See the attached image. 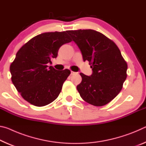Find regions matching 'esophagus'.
Returning <instances> with one entry per match:
<instances>
[{
	"label": "esophagus",
	"instance_id": "34e87169",
	"mask_svg": "<svg viewBox=\"0 0 146 146\" xmlns=\"http://www.w3.org/2000/svg\"><path fill=\"white\" fill-rule=\"evenodd\" d=\"M75 73H76V72H74V71H71V75H74V74H75Z\"/></svg>",
	"mask_w": 146,
	"mask_h": 146
}]
</instances>
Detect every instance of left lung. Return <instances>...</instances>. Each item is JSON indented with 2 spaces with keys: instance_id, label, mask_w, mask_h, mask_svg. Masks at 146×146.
I'll return each instance as SVG.
<instances>
[{
  "instance_id": "1",
  "label": "left lung",
  "mask_w": 146,
  "mask_h": 146,
  "mask_svg": "<svg viewBox=\"0 0 146 146\" xmlns=\"http://www.w3.org/2000/svg\"><path fill=\"white\" fill-rule=\"evenodd\" d=\"M89 61L93 73H82V82L76 86L82 99L95 106L110 102L120 93L127 78V64L120 49L104 35L93 29L67 31Z\"/></svg>"
}]
</instances>
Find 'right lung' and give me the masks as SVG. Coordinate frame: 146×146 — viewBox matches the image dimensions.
<instances>
[{
    "label": "right lung",
    "mask_w": 146,
    "mask_h": 146,
    "mask_svg": "<svg viewBox=\"0 0 146 146\" xmlns=\"http://www.w3.org/2000/svg\"><path fill=\"white\" fill-rule=\"evenodd\" d=\"M72 41L66 31L48 32L32 38L18 51L10 65L11 80L24 100L41 107L55 100L71 71L47 65L63 44Z\"/></svg>",
    "instance_id": "obj_1"
}]
</instances>
